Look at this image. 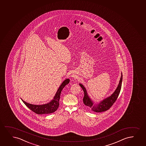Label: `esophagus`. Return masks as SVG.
<instances>
[{
  "label": "esophagus",
  "instance_id": "obj_1",
  "mask_svg": "<svg viewBox=\"0 0 146 146\" xmlns=\"http://www.w3.org/2000/svg\"><path fill=\"white\" fill-rule=\"evenodd\" d=\"M72 77H73L74 78L76 77V75H73L72 76Z\"/></svg>",
  "mask_w": 146,
  "mask_h": 146
}]
</instances>
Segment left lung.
Returning a JSON list of instances; mask_svg holds the SVG:
<instances>
[{"mask_svg": "<svg viewBox=\"0 0 146 146\" xmlns=\"http://www.w3.org/2000/svg\"><path fill=\"white\" fill-rule=\"evenodd\" d=\"M122 81V75L121 73V76L119 85L117 86L115 91L113 92L112 95H111L110 96L107 97L104 99H103L102 101H100V102L96 104L94 103L92 99H90V97H89L85 86H84L82 84H79L80 86L84 92L83 103L86 109L88 110L92 111L96 113L104 112L107 110H109L111 108V107L113 105V103L115 102V101L117 100V97L119 96V94L121 92Z\"/></svg>", "mask_w": 146, "mask_h": 146, "instance_id": "obj_1", "label": "left lung"}]
</instances>
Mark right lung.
I'll return each instance as SVG.
<instances>
[{
    "label": "right lung",
    "mask_w": 146,
    "mask_h": 146,
    "mask_svg": "<svg viewBox=\"0 0 146 146\" xmlns=\"http://www.w3.org/2000/svg\"><path fill=\"white\" fill-rule=\"evenodd\" d=\"M69 82H70V80L69 79H67L63 81L56 92L53 99L47 104L37 105L31 104L28 103L24 101L22 99V100L28 108H29L32 111L37 114L42 115V114L52 113L55 112L58 108L60 105L59 101H60L61 91L64 88V86L69 83Z\"/></svg>",
    "instance_id": "right-lung-1"
}]
</instances>
